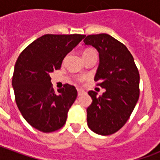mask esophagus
Here are the masks:
<instances>
[{"label":"esophagus","instance_id":"obj_1","mask_svg":"<svg viewBox=\"0 0 160 160\" xmlns=\"http://www.w3.org/2000/svg\"><path fill=\"white\" fill-rule=\"evenodd\" d=\"M77 91H78V96H81V95H83V94L85 93V91H84L83 89L79 88V89H77Z\"/></svg>","mask_w":160,"mask_h":160}]
</instances>
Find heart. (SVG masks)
<instances>
[{
	"mask_svg": "<svg viewBox=\"0 0 160 160\" xmlns=\"http://www.w3.org/2000/svg\"><path fill=\"white\" fill-rule=\"evenodd\" d=\"M92 52H95V51L92 50V49H87V50H85V51L83 52V56L87 55V54H89V53H92Z\"/></svg>",
	"mask_w": 160,
	"mask_h": 160,
	"instance_id": "b5f03b06",
	"label": "heart"
}]
</instances>
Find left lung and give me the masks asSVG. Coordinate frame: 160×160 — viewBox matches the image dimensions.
Segmentation results:
<instances>
[{
    "label": "left lung",
    "mask_w": 160,
    "mask_h": 160,
    "mask_svg": "<svg viewBox=\"0 0 160 160\" xmlns=\"http://www.w3.org/2000/svg\"><path fill=\"white\" fill-rule=\"evenodd\" d=\"M84 43L98 52L94 80L105 89L99 97L88 92L92 102L87 109V125L98 134H114L128 120L139 99V71L127 47L111 35H89Z\"/></svg>",
    "instance_id": "left-lung-1"
}]
</instances>
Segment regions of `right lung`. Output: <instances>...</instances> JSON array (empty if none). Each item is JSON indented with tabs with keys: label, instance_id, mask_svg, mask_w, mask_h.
<instances>
[{
	"label": "right lung",
	"instance_id": "right-lung-1",
	"mask_svg": "<svg viewBox=\"0 0 160 160\" xmlns=\"http://www.w3.org/2000/svg\"><path fill=\"white\" fill-rule=\"evenodd\" d=\"M85 37L46 34L33 41L18 57L12 80L16 104L23 118L38 130L53 132L66 122L77 90L65 84L55 92L49 73L59 69L64 57Z\"/></svg>",
	"mask_w": 160,
	"mask_h": 160
}]
</instances>
